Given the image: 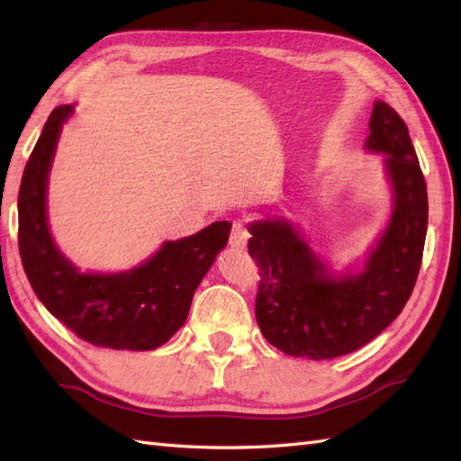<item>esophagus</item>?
<instances>
[{
  "label": "esophagus",
  "instance_id": "34e87169",
  "mask_svg": "<svg viewBox=\"0 0 461 461\" xmlns=\"http://www.w3.org/2000/svg\"><path fill=\"white\" fill-rule=\"evenodd\" d=\"M248 240H249L248 225L243 221H233L231 233H230V246L236 248V249H243L248 246Z\"/></svg>",
  "mask_w": 461,
  "mask_h": 461
}]
</instances>
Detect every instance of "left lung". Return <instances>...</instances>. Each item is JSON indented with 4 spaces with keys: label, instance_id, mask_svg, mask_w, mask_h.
<instances>
[{
    "label": "left lung",
    "instance_id": "left-lung-1",
    "mask_svg": "<svg viewBox=\"0 0 461 461\" xmlns=\"http://www.w3.org/2000/svg\"><path fill=\"white\" fill-rule=\"evenodd\" d=\"M366 149L384 154L394 210L358 276L335 277L285 220L249 225V256L259 267L256 319L263 337L289 357L325 360L378 337L412 295L428 230V192L408 126L376 101Z\"/></svg>",
    "mask_w": 461,
    "mask_h": 461
}]
</instances>
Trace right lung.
Listing matches in <instances>:
<instances>
[{
    "mask_svg": "<svg viewBox=\"0 0 461 461\" xmlns=\"http://www.w3.org/2000/svg\"><path fill=\"white\" fill-rule=\"evenodd\" d=\"M73 106L49 114L19 185V256L35 295L53 317L95 347L154 350L185 317L215 256L230 238V221H215L124 273H81L57 249L47 225V178L63 122Z\"/></svg>",
    "mask_w": 461,
    "mask_h": 461,
    "instance_id": "obj_1",
    "label": "right lung"
}]
</instances>
